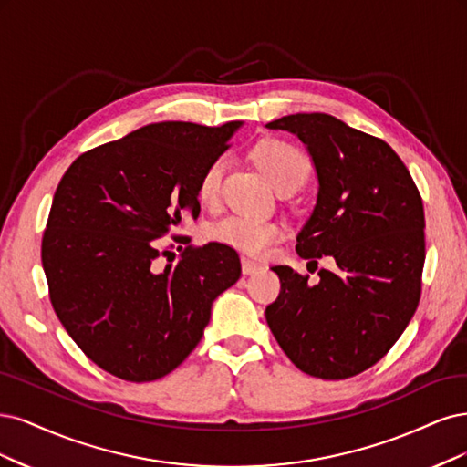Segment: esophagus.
Instances as JSON below:
<instances>
[{
  "instance_id": "obj_1",
  "label": "esophagus",
  "mask_w": 467,
  "mask_h": 467,
  "mask_svg": "<svg viewBox=\"0 0 467 467\" xmlns=\"http://www.w3.org/2000/svg\"><path fill=\"white\" fill-rule=\"evenodd\" d=\"M240 262H243V274L244 275H254V274H258V272H262V269H264L260 264H255V262H252L248 258H243Z\"/></svg>"
}]
</instances>
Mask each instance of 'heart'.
Here are the masks:
<instances>
[{
    "label": "heart",
    "instance_id": "b5f03b06",
    "mask_svg": "<svg viewBox=\"0 0 467 467\" xmlns=\"http://www.w3.org/2000/svg\"><path fill=\"white\" fill-rule=\"evenodd\" d=\"M254 155L279 190L303 186L310 172V161L306 153L291 141L265 140L255 147ZM224 169H227V159L224 157L213 159L205 167L198 184V198L202 203L213 205L219 200ZM212 236L217 243L252 255H262L285 236V227L274 219L248 213H231L213 223Z\"/></svg>",
    "mask_w": 467,
    "mask_h": 467
}]
</instances>
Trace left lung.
Segmentation results:
<instances>
[{"mask_svg":"<svg viewBox=\"0 0 467 467\" xmlns=\"http://www.w3.org/2000/svg\"><path fill=\"white\" fill-rule=\"evenodd\" d=\"M308 147L318 198L296 236L300 258L332 255L312 285L289 265L272 267L281 291L265 320L296 368L343 380L392 349L419 305L425 264L423 200L408 167L386 141L322 114L265 124Z\"/></svg>","mask_w":467,"mask_h":467,"instance_id":"8db88e82","label":"left lung"}]
</instances>
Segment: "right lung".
Here are the masks:
<instances>
[{
  "label": "right lung",
  "instance_id": "right-lung-1",
  "mask_svg": "<svg viewBox=\"0 0 467 467\" xmlns=\"http://www.w3.org/2000/svg\"><path fill=\"white\" fill-rule=\"evenodd\" d=\"M240 124H149L83 153L59 180L42 236L52 306L79 349L118 379L172 372L240 277L238 255L219 243L184 248L162 272L153 264L167 254L157 240L200 215V178Z\"/></svg>",
  "mask_w": 467,
  "mask_h": 467
}]
</instances>
